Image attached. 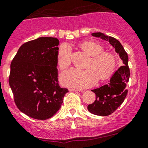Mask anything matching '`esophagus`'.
<instances>
[{"label":"esophagus","instance_id":"obj_1","mask_svg":"<svg viewBox=\"0 0 148 148\" xmlns=\"http://www.w3.org/2000/svg\"><path fill=\"white\" fill-rule=\"evenodd\" d=\"M69 91H73V92H77V91H80V90H77L75 88H69Z\"/></svg>","mask_w":148,"mask_h":148}]
</instances>
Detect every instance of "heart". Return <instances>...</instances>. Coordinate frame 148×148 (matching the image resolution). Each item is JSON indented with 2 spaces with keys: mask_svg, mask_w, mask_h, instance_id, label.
<instances>
[{
  "mask_svg": "<svg viewBox=\"0 0 148 148\" xmlns=\"http://www.w3.org/2000/svg\"><path fill=\"white\" fill-rule=\"evenodd\" d=\"M92 59L87 64V69L71 68L61 73L60 80L64 86L75 88H87L95 85L98 79L104 80L114 73L116 66L114 56L107 52H103V47L95 42H85L82 44ZM72 48L64 43L59 47L57 53V62L61 68L69 66L71 62Z\"/></svg>",
  "mask_w": 148,
  "mask_h": 148,
  "instance_id": "b5f03b06",
  "label": "heart"
}]
</instances>
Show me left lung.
<instances>
[{
    "label": "left lung",
    "instance_id": "left-lung-1",
    "mask_svg": "<svg viewBox=\"0 0 148 148\" xmlns=\"http://www.w3.org/2000/svg\"><path fill=\"white\" fill-rule=\"evenodd\" d=\"M92 35L109 42L123 61V66L115 71L106 85L92 90L96 95V100L87 106L89 112L95 115L109 116L121 106L128 93L127 83L130 77L128 56L120 42L115 38L101 32L92 33Z\"/></svg>",
    "mask_w": 148,
    "mask_h": 148
}]
</instances>
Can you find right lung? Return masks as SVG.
Returning a JSON list of instances; mask_svg holds the SVG:
<instances>
[{
	"instance_id": "right-lung-1",
	"label": "right lung",
	"mask_w": 148,
	"mask_h": 148,
	"mask_svg": "<svg viewBox=\"0 0 148 148\" xmlns=\"http://www.w3.org/2000/svg\"><path fill=\"white\" fill-rule=\"evenodd\" d=\"M59 41L39 37L23 44L10 64L9 85L20 111L45 120L59 110L68 89L58 83Z\"/></svg>"
}]
</instances>
